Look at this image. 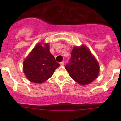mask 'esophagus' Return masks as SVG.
<instances>
[{"mask_svg":"<svg viewBox=\"0 0 121 121\" xmlns=\"http://www.w3.org/2000/svg\"><path fill=\"white\" fill-rule=\"evenodd\" d=\"M64 65V61H62L60 63V65H61V66H63V65Z\"/></svg>","mask_w":121,"mask_h":121,"instance_id":"1","label":"esophagus"}]
</instances>
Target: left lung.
<instances>
[{
    "instance_id": "left-lung-1",
    "label": "left lung",
    "mask_w": 121,
    "mask_h": 121,
    "mask_svg": "<svg viewBox=\"0 0 121 121\" xmlns=\"http://www.w3.org/2000/svg\"><path fill=\"white\" fill-rule=\"evenodd\" d=\"M71 77L81 85L92 82L98 76L99 66L87 47H74L71 57L65 66Z\"/></svg>"
}]
</instances>
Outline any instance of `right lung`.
<instances>
[{
    "instance_id": "right-lung-1",
    "label": "right lung",
    "mask_w": 121,
    "mask_h": 121,
    "mask_svg": "<svg viewBox=\"0 0 121 121\" xmlns=\"http://www.w3.org/2000/svg\"><path fill=\"white\" fill-rule=\"evenodd\" d=\"M38 43L23 62V72L31 82L43 83L53 75L60 66L50 53L48 44Z\"/></svg>"
}]
</instances>
